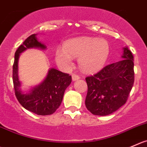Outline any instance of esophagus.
Returning <instances> with one entry per match:
<instances>
[{
	"mask_svg": "<svg viewBox=\"0 0 147 147\" xmlns=\"http://www.w3.org/2000/svg\"><path fill=\"white\" fill-rule=\"evenodd\" d=\"M72 80H73V81L78 80L80 79V76H79V75H76V74H72Z\"/></svg>",
	"mask_w": 147,
	"mask_h": 147,
	"instance_id": "1",
	"label": "esophagus"
}]
</instances>
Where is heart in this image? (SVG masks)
Returning a JSON list of instances; mask_svg holds the SVG:
<instances>
[{
	"mask_svg": "<svg viewBox=\"0 0 147 147\" xmlns=\"http://www.w3.org/2000/svg\"><path fill=\"white\" fill-rule=\"evenodd\" d=\"M110 53V45L105 39L81 37L67 42L64 48L56 52V60L65 67L72 65V57H79V65L87 72L100 69L106 62Z\"/></svg>",
	"mask_w": 147,
	"mask_h": 147,
	"instance_id": "1",
	"label": "heart"
}]
</instances>
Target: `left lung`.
<instances>
[{
	"label": "left lung",
	"mask_w": 147,
	"mask_h": 147,
	"mask_svg": "<svg viewBox=\"0 0 147 147\" xmlns=\"http://www.w3.org/2000/svg\"><path fill=\"white\" fill-rule=\"evenodd\" d=\"M123 60L104 67L96 74L85 78L88 92L87 109L96 116H107L126 102L134 82V57L123 48Z\"/></svg>",
	"instance_id": "obj_1"
}]
</instances>
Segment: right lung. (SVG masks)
Wrapping results in <instances>:
<instances>
[{
  "mask_svg": "<svg viewBox=\"0 0 147 147\" xmlns=\"http://www.w3.org/2000/svg\"><path fill=\"white\" fill-rule=\"evenodd\" d=\"M34 47L46 49L45 45L38 42L36 34L29 36L16 51L13 65L14 91L17 100L24 108L39 116H47L55 113L59 107L65 90L72 82V77L56 69H51L43 82L28 93H24L20 89L21 83L18 76V57L24 50Z\"/></svg>",
  "mask_w": 147,
  "mask_h": 147,
  "instance_id": "add662e5",
  "label": "right lung"
}]
</instances>
